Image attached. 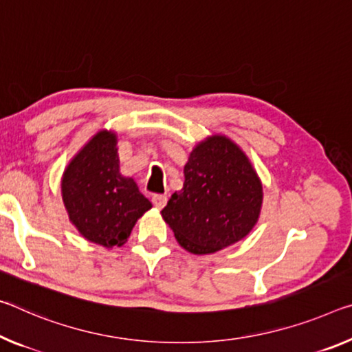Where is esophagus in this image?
Masks as SVG:
<instances>
[{
    "instance_id": "esophagus-1",
    "label": "esophagus",
    "mask_w": 352,
    "mask_h": 352,
    "mask_svg": "<svg viewBox=\"0 0 352 352\" xmlns=\"http://www.w3.org/2000/svg\"><path fill=\"white\" fill-rule=\"evenodd\" d=\"M152 202H153L156 208H163V206L167 202V196H166V194H153Z\"/></svg>"
}]
</instances>
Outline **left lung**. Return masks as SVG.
Here are the masks:
<instances>
[{
  "label": "left lung",
  "mask_w": 352,
  "mask_h": 352,
  "mask_svg": "<svg viewBox=\"0 0 352 352\" xmlns=\"http://www.w3.org/2000/svg\"><path fill=\"white\" fill-rule=\"evenodd\" d=\"M263 189L241 150L214 136L192 150L183 189L161 210L182 248L211 254L239 241L260 214Z\"/></svg>",
  "instance_id": "left-lung-1"
}]
</instances>
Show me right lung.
Here are the masks:
<instances>
[{"label": "right lung", "mask_w": 352, "mask_h": 352, "mask_svg": "<svg viewBox=\"0 0 352 352\" xmlns=\"http://www.w3.org/2000/svg\"><path fill=\"white\" fill-rule=\"evenodd\" d=\"M63 199L70 221L89 241L122 246L152 204L119 172L116 136L100 131L67 167Z\"/></svg>", "instance_id": "right-lung-1"}]
</instances>
